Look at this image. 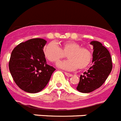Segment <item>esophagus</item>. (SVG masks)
I'll use <instances>...</instances> for the list:
<instances>
[{
	"mask_svg": "<svg viewBox=\"0 0 121 121\" xmlns=\"http://www.w3.org/2000/svg\"><path fill=\"white\" fill-rule=\"evenodd\" d=\"M65 75L67 76H68V77H71V76H73L72 74H70V73H67V72H65Z\"/></svg>",
	"mask_w": 121,
	"mask_h": 121,
	"instance_id": "1",
	"label": "esophagus"
}]
</instances>
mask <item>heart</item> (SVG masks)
<instances>
[{"label":"heart","mask_w":121,"mask_h":121,"mask_svg":"<svg viewBox=\"0 0 121 121\" xmlns=\"http://www.w3.org/2000/svg\"><path fill=\"white\" fill-rule=\"evenodd\" d=\"M44 55L51 62L57 63L65 57L69 60L60 62L57 67L67 71H75L79 68L82 70L91 62L92 55L91 51L84 47H80L79 43L73 41H67L59 46L54 42H51L44 48Z\"/></svg>","instance_id":"1"}]
</instances>
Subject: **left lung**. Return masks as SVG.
Segmentation results:
<instances>
[{"label":"left lung","instance_id":"obj_1","mask_svg":"<svg viewBox=\"0 0 121 121\" xmlns=\"http://www.w3.org/2000/svg\"><path fill=\"white\" fill-rule=\"evenodd\" d=\"M92 66L81 75L76 89L80 92L89 93L104 84L112 70V61L108 49L100 42L92 41Z\"/></svg>","mask_w":121,"mask_h":121}]
</instances>
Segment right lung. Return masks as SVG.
Returning <instances> with one entry per match:
<instances>
[{
    "instance_id": "1",
    "label": "right lung",
    "mask_w": 121,
    "mask_h": 121,
    "mask_svg": "<svg viewBox=\"0 0 121 121\" xmlns=\"http://www.w3.org/2000/svg\"><path fill=\"white\" fill-rule=\"evenodd\" d=\"M46 41L30 39L16 46L9 62L13 80L22 90L37 93L46 87L56 69L46 64L43 48Z\"/></svg>"
}]
</instances>
